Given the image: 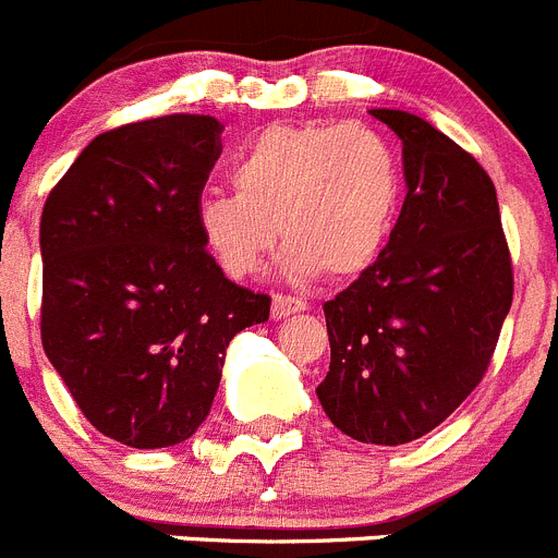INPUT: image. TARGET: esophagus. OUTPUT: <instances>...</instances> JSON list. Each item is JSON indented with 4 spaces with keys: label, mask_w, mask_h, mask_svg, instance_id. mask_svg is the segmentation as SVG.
<instances>
[{
    "label": "esophagus",
    "mask_w": 558,
    "mask_h": 558,
    "mask_svg": "<svg viewBox=\"0 0 558 558\" xmlns=\"http://www.w3.org/2000/svg\"><path fill=\"white\" fill-rule=\"evenodd\" d=\"M307 310V302L299 299V295H282V293H274V304H270V315H274L276 322H282L288 315L302 313Z\"/></svg>",
    "instance_id": "1"
}]
</instances>
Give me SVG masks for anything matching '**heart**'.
<instances>
[{
  "label": "heart",
  "instance_id": "obj_1",
  "mask_svg": "<svg viewBox=\"0 0 558 558\" xmlns=\"http://www.w3.org/2000/svg\"><path fill=\"white\" fill-rule=\"evenodd\" d=\"M234 190H209L195 206L206 254L226 276L263 265L279 234L282 274L354 279L377 263L397 229L405 172L397 147L368 125H268L236 156Z\"/></svg>",
  "mask_w": 558,
  "mask_h": 558
}]
</instances>
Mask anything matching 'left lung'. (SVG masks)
I'll use <instances>...</instances> for the list:
<instances>
[{
    "label": "left lung",
    "mask_w": 558,
    "mask_h": 558,
    "mask_svg": "<svg viewBox=\"0 0 558 558\" xmlns=\"http://www.w3.org/2000/svg\"><path fill=\"white\" fill-rule=\"evenodd\" d=\"M372 117L402 140L408 195L383 256L324 304L332 357L315 393L340 433L397 447L475 391L514 274L486 170L416 113Z\"/></svg>",
    "instance_id": "obj_1"
}]
</instances>
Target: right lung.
Masks as SVG:
<instances>
[{
	"mask_svg": "<svg viewBox=\"0 0 558 558\" xmlns=\"http://www.w3.org/2000/svg\"><path fill=\"white\" fill-rule=\"evenodd\" d=\"M215 117L170 113L88 142L41 211V343L83 416L125 447L204 425L236 332L270 299L211 263L195 206L220 159Z\"/></svg>",
	"mask_w": 558,
	"mask_h": 558,
	"instance_id": "right-lung-1",
	"label": "right lung"
}]
</instances>
